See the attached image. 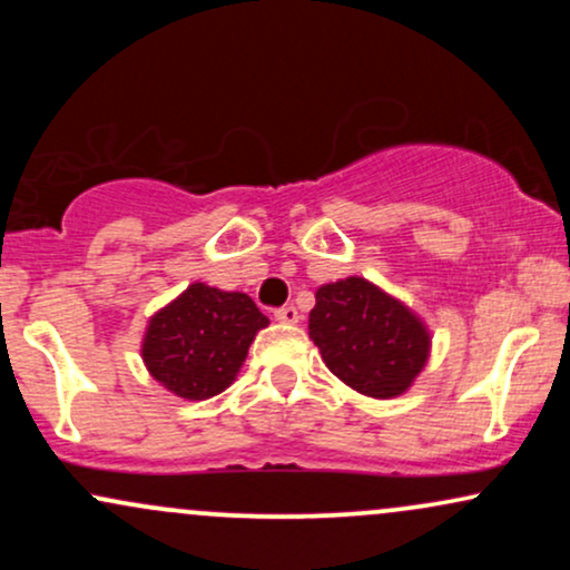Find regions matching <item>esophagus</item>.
Returning <instances> with one entry per match:
<instances>
[{"label":"esophagus","instance_id":"esophagus-1","mask_svg":"<svg viewBox=\"0 0 570 570\" xmlns=\"http://www.w3.org/2000/svg\"><path fill=\"white\" fill-rule=\"evenodd\" d=\"M273 316H276V322H281V324H297L299 322V313L294 305L276 307V311H273Z\"/></svg>","mask_w":570,"mask_h":570}]
</instances>
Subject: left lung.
Segmentation results:
<instances>
[{"instance_id":"8db88e82","label":"left lung","mask_w":570,"mask_h":570,"mask_svg":"<svg viewBox=\"0 0 570 570\" xmlns=\"http://www.w3.org/2000/svg\"><path fill=\"white\" fill-rule=\"evenodd\" d=\"M307 330L332 375L364 396L404 394L429 358L421 318L356 276L316 292Z\"/></svg>"}]
</instances>
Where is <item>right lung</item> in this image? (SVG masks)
<instances>
[{"label": "right lung", "instance_id": "add662e5", "mask_svg": "<svg viewBox=\"0 0 570 570\" xmlns=\"http://www.w3.org/2000/svg\"><path fill=\"white\" fill-rule=\"evenodd\" d=\"M267 316L248 294L193 284L147 326L149 375L185 399H208L233 383Z\"/></svg>", "mask_w": 570, "mask_h": 570}]
</instances>
